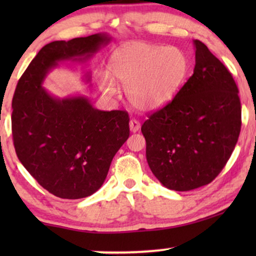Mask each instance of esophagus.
Returning <instances> with one entry per match:
<instances>
[{
  "label": "esophagus",
  "instance_id": "34e87169",
  "mask_svg": "<svg viewBox=\"0 0 256 256\" xmlns=\"http://www.w3.org/2000/svg\"><path fill=\"white\" fill-rule=\"evenodd\" d=\"M129 127H130V130L132 132H138L140 127H141V124H140V121L136 120V118H132L130 122H129Z\"/></svg>",
  "mask_w": 256,
  "mask_h": 256
}]
</instances>
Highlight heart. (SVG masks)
<instances>
[{
    "mask_svg": "<svg viewBox=\"0 0 256 256\" xmlns=\"http://www.w3.org/2000/svg\"><path fill=\"white\" fill-rule=\"evenodd\" d=\"M188 70V58L180 48L138 42L118 48L110 58V74L100 72L96 80L107 96L118 93V82L127 87L132 106L154 110L174 99Z\"/></svg>",
    "mask_w": 256,
    "mask_h": 256,
    "instance_id": "b5f03b06",
    "label": "heart"
}]
</instances>
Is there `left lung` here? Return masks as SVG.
I'll list each match as a JSON object with an SVG mask.
<instances>
[{"mask_svg": "<svg viewBox=\"0 0 256 256\" xmlns=\"http://www.w3.org/2000/svg\"><path fill=\"white\" fill-rule=\"evenodd\" d=\"M194 74L141 128L150 170L174 191L211 183L230 160L241 129L239 90L232 74L204 43L194 40Z\"/></svg>", "mask_w": 256, "mask_h": 256, "instance_id": "left-lung-1", "label": "left lung"}]
</instances>
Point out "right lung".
Returning <instances> with one entry per match:
<instances>
[{
	"instance_id": "obj_1",
	"label": "right lung",
	"mask_w": 256,
	"mask_h": 256,
	"mask_svg": "<svg viewBox=\"0 0 256 256\" xmlns=\"http://www.w3.org/2000/svg\"><path fill=\"white\" fill-rule=\"evenodd\" d=\"M110 42L104 34L51 42L17 82L12 114L17 157L56 197L79 199L99 190L112 160L129 138V115L96 110L85 96L58 99L42 84L59 62L84 60ZM90 78L87 73V82Z\"/></svg>"
}]
</instances>
